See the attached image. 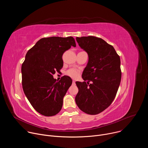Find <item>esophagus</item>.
I'll return each mask as SVG.
<instances>
[{
    "label": "esophagus",
    "instance_id": "1",
    "mask_svg": "<svg viewBox=\"0 0 148 148\" xmlns=\"http://www.w3.org/2000/svg\"><path fill=\"white\" fill-rule=\"evenodd\" d=\"M73 84H75V81L74 80H73Z\"/></svg>",
    "mask_w": 148,
    "mask_h": 148
}]
</instances>
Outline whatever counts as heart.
Instances as JSON below:
<instances>
[{
    "mask_svg": "<svg viewBox=\"0 0 148 148\" xmlns=\"http://www.w3.org/2000/svg\"><path fill=\"white\" fill-rule=\"evenodd\" d=\"M67 74L73 78H77L79 75V71L77 69H70L67 71Z\"/></svg>",
    "mask_w": 148,
    "mask_h": 148,
    "instance_id": "obj_1",
    "label": "heart"
}]
</instances>
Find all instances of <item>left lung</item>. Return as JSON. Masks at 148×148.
Listing matches in <instances>:
<instances>
[{
    "label": "left lung",
    "mask_w": 148,
    "mask_h": 148,
    "mask_svg": "<svg viewBox=\"0 0 148 148\" xmlns=\"http://www.w3.org/2000/svg\"><path fill=\"white\" fill-rule=\"evenodd\" d=\"M76 40L88 55L82 77L87 84L92 83L88 86L86 81L75 82L78 88L75 102L84 112L98 114L110 106L116 95L121 79L120 57L113 46L101 38L77 37Z\"/></svg>",
    "instance_id": "1"
}]
</instances>
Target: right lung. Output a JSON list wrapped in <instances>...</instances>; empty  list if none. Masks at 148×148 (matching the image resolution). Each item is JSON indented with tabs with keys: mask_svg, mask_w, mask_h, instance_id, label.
I'll list each match as a JSON object with an SVG mask.
<instances>
[{
	"mask_svg": "<svg viewBox=\"0 0 148 148\" xmlns=\"http://www.w3.org/2000/svg\"><path fill=\"white\" fill-rule=\"evenodd\" d=\"M71 46H76L73 37L42 38L26 55L22 66L23 91L34 109L41 115L54 116L61 110L72 79L63 76L57 81L53 75L62 67V54Z\"/></svg>",
	"mask_w": 148,
	"mask_h": 148,
	"instance_id": "add662e5",
	"label": "right lung"
}]
</instances>
